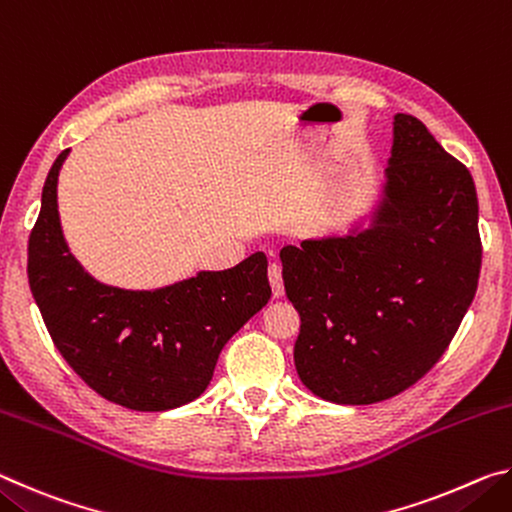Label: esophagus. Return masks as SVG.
I'll return each instance as SVG.
<instances>
[{"instance_id": "obj_1", "label": "esophagus", "mask_w": 512, "mask_h": 512, "mask_svg": "<svg viewBox=\"0 0 512 512\" xmlns=\"http://www.w3.org/2000/svg\"><path fill=\"white\" fill-rule=\"evenodd\" d=\"M268 282H271L273 298H282L284 296V282H282V268H280V264L268 266Z\"/></svg>"}]
</instances>
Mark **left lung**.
Returning a JSON list of instances; mask_svg holds the SVG:
<instances>
[{
	"mask_svg": "<svg viewBox=\"0 0 512 512\" xmlns=\"http://www.w3.org/2000/svg\"><path fill=\"white\" fill-rule=\"evenodd\" d=\"M300 314L293 361L334 404H375L427 375L470 309L481 271L479 201L461 162L420 119L393 117L368 223L280 250Z\"/></svg>",
	"mask_w": 512,
	"mask_h": 512,
	"instance_id": "1",
	"label": "left lung"
}]
</instances>
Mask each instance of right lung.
<instances>
[{"label": "right lung", "instance_id": "right-lung-1", "mask_svg": "<svg viewBox=\"0 0 512 512\" xmlns=\"http://www.w3.org/2000/svg\"><path fill=\"white\" fill-rule=\"evenodd\" d=\"M56 158L29 239V284L58 352L101 397L133 411H169L210 386L223 345L268 298L266 255L151 291L103 284L69 253L58 214Z\"/></svg>", "mask_w": 512, "mask_h": 512}]
</instances>
